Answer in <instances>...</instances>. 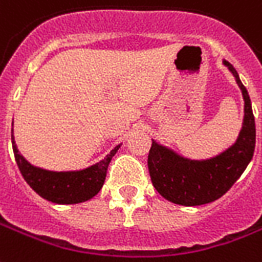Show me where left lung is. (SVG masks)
I'll return each instance as SVG.
<instances>
[{"mask_svg": "<svg viewBox=\"0 0 262 262\" xmlns=\"http://www.w3.org/2000/svg\"><path fill=\"white\" fill-rule=\"evenodd\" d=\"M223 64L235 78L245 101L242 127L232 144L214 157L191 159L152 140L148 154L151 181L158 192L176 205L201 206L217 201L242 176L254 154L255 123L250 97L233 66L227 60Z\"/></svg>", "mask_w": 262, "mask_h": 262, "instance_id": "1", "label": "left lung"}]
</instances>
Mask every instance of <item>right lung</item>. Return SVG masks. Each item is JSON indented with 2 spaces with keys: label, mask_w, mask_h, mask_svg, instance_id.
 I'll return each instance as SVG.
<instances>
[{
  "label": "right lung",
  "mask_w": 262,
  "mask_h": 262,
  "mask_svg": "<svg viewBox=\"0 0 262 262\" xmlns=\"http://www.w3.org/2000/svg\"><path fill=\"white\" fill-rule=\"evenodd\" d=\"M122 144H118L104 159L92 166L79 170L55 171L34 166L17 149L13 129H12V148L21 176L35 192L49 202L59 205H75L86 202L99 193L104 184L107 169L113 157Z\"/></svg>",
  "instance_id": "1"
}]
</instances>
